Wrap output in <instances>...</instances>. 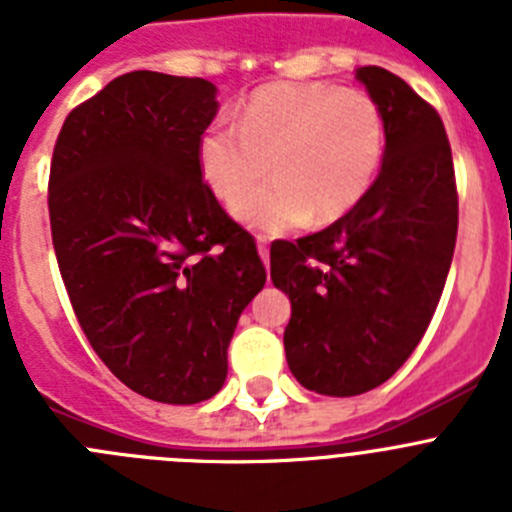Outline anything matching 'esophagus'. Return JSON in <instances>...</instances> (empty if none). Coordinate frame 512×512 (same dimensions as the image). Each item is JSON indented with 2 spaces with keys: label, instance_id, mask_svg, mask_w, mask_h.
Masks as SVG:
<instances>
[{
  "label": "esophagus",
  "instance_id": "obj_1",
  "mask_svg": "<svg viewBox=\"0 0 512 512\" xmlns=\"http://www.w3.org/2000/svg\"><path fill=\"white\" fill-rule=\"evenodd\" d=\"M256 248H259V256H261V261H264V266H269V243H266L264 235H259V238H256Z\"/></svg>",
  "mask_w": 512,
  "mask_h": 512
}]
</instances>
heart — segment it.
I'll use <instances>...</instances> for the list:
<instances>
[{
  "mask_svg": "<svg viewBox=\"0 0 512 512\" xmlns=\"http://www.w3.org/2000/svg\"><path fill=\"white\" fill-rule=\"evenodd\" d=\"M384 117L377 99L328 81L271 84L246 99L238 122L217 117L200 135L207 187L235 202L272 164L275 179L233 207L248 228L282 233L330 223L364 200L379 174Z\"/></svg>",
  "mask_w": 512,
  "mask_h": 512,
  "instance_id": "b5f03b06",
  "label": "heart"
}]
</instances>
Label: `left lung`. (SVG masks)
<instances>
[{
  "mask_svg": "<svg viewBox=\"0 0 512 512\" xmlns=\"http://www.w3.org/2000/svg\"><path fill=\"white\" fill-rule=\"evenodd\" d=\"M356 79L384 117L379 176L330 228L271 243V282L292 302L289 372L330 397L374 390L408 361L441 300L459 228L438 112L392 71L361 66Z\"/></svg>",
  "mask_w": 512,
  "mask_h": 512,
  "instance_id": "8db88e82",
  "label": "left lung"
}]
</instances>
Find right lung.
<instances>
[{"instance_id":"obj_1","label":"right lung","mask_w":512,"mask_h":512,"mask_svg":"<svg viewBox=\"0 0 512 512\" xmlns=\"http://www.w3.org/2000/svg\"><path fill=\"white\" fill-rule=\"evenodd\" d=\"M215 94L205 79L117 76L71 110L51 161L53 248L81 330L122 384L169 405L220 392L266 282L251 233L202 182Z\"/></svg>"}]
</instances>
